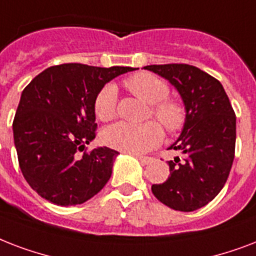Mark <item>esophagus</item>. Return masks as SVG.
I'll return each instance as SVG.
<instances>
[{
    "instance_id": "esophagus-1",
    "label": "esophagus",
    "mask_w": 256,
    "mask_h": 256,
    "mask_svg": "<svg viewBox=\"0 0 256 256\" xmlns=\"http://www.w3.org/2000/svg\"><path fill=\"white\" fill-rule=\"evenodd\" d=\"M136 159L142 164V166H146L152 162V158H142V156H136Z\"/></svg>"
}]
</instances>
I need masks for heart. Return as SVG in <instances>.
Returning <instances> with one entry per match:
<instances>
[{
	"instance_id": "1",
	"label": "heart",
	"mask_w": 256,
	"mask_h": 256,
	"mask_svg": "<svg viewBox=\"0 0 256 256\" xmlns=\"http://www.w3.org/2000/svg\"><path fill=\"white\" fill-rule=\"evenodd\" d=\"M126 86L138 98L150 104V112L170 134L179 132L186 124L187 112L178 100L167 98L170 88L162 78L152 73H136L126 80ZM118 88L106 84L98 90L94 98V114L102 122H110L116 114ZM104 142L114 150L142 155L155 148L163 138V130L156 122L142 124L116 122L102 134Z\"/></svg>"
}]
</instances>
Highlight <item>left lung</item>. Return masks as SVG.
Segmentation results:
<instances>
[{"instance_id": "obj_1", "label": "left lung", "mask_w": 256, "mask_h": 256, "mask_svg": "<svg viewBox=\"0 0 256 256\" xmlns=\"http://www.w3.org/2000/svg\"><path fill=\"white\" fill-rule=\"evenodd\" d=\"M179 92L187 120L170 148L180 150L170 164L168 179L152 186V194L176 211H195L224 187L232 167L236 118L223 85L208 73L187 64L146 65Z\"/></svg>"}]
</instances>
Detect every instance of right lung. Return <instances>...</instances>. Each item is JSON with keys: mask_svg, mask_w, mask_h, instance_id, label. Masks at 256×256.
Listing matches in <instances>:
<instances>
[{"mask_svg": "<svg viewBox=\"0 0 256 256\" xmlns=\"http://www.w3.org/2000/svg\"><path fill=\"white\" fill-rule=\"evenodd\" d=\"M132 70L61 64L24 89L13 120L14 146L24 178L41 198L76 206L104 188L118 152L108 146L85 150L96 138L94 98L106 82Z\"/></svg>", "mask_w": 256, "mask_h": 256, "instance_id": "obj_1", "label": "right lung"}]
</instances>
